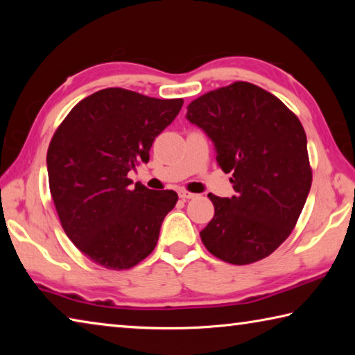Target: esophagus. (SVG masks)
I'll use <instances>...</instances> for the list:
<instances>
[{"label": "esophagus", "mask_w": 355, "mask_h": 355, "mask_svg": "<svg viewBox=\"0 0 355 355\" xmlns=\"http://www.w3.org/2000/svg\"><path fill=\"white\" fill-rule=\"evenodd\" d=\"M178 196H180V199H183V200L194 199V197H196V194H192V192H188V191H180Z\"/></svg>", "instance_id": "34e87169"}]
</instances>
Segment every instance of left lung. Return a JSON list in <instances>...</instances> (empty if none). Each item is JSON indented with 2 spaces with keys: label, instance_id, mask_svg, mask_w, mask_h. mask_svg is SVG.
I'll list each match as a JSON object with an SVG mask.
<instances>
[{
  "label": "left lung",
  "instance_id": "obj_1",
  "mask_svg": "<svg viewBox=\"0 0 355 355\" xmlns=\"http://www.w3.org/2000/svg\"><path fill=\"white\" fill-rule=\"evenodd\" d=\"M186 119L208 135L236 194H208L214 216L200 232L222 261L263 260L290 236L311 186L307 136L296 114L255 84L236 81L191 101Z\"/></svg>",
  "mask_w": 355,
  "mask_h": 355
}]
</instances>
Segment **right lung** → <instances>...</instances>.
<instances>
[{
  "label": "right lung",
  "mask_w": 355,
  "mask_h": 355,
  "mask_svg": "<svg viewBox=\"0 0 355 355\" xmlns=\"http://www.w3.org/2000/svg\"><path fill=\"white\" fill-rule=\"evenodd\" d=\"M182 98L159 100L110 87L81 100L53 135L48 182L65 235L106 269H130L152 254L175 191L130 188L128 172L148 163L155 137Z\"/></svg>",
  "instance_id": "add662e5"
}]
</instances>
